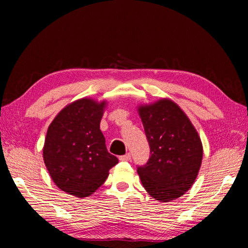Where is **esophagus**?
<instances>
[{"instance_id":"34e87169","label":"esophagus","mask_w":248,"mask_h":248,"mask_svg":"<svg viewBox=\"0 0 248 248\" xmlns=\"http://www.w3.org/2000/svg\"><path fill=\"white\" fill-rule=\"evenodd\" d=\"M120 161H130L131 159V155H130V153H127L124 155H121V156L119 157Z\"/></svg>"}]
</instances>
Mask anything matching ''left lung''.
<instances>
[{
	"mask_svg": "<svg viewBox=\"0 0 248 248\" xmlns=\"http://www.w3.org/2000/svg\"><path fill=\"white\" fill-rule=\"evenodd\" d=\"M150 144V158L138 167L148 194L169 202L189 190L202 162V143L194 124L177 104L162 98L138 107Z\"/></svg>",
	"mask_w": 248,
	"mask_h": 248,
	"instance_id": "left-lung-1",
	"label": "left lung"
}]
</instances>
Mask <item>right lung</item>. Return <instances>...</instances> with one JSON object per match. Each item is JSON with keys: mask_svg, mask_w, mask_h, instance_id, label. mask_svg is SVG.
I'll list each match as a JSON object with an SVG mask.
<instances>
[{"mask_svg": "<svg viewBox=\"0 0 248 248\" xmlns=\"http://www.w3.org/2000/svg\"><path fill=\"white\" fill-rule=\"evenodd\" d=\"M107 102L81 98L62 109L50 124L43 149L53 183L78 198L102 186L118 158L107 151L99 129Z\"/></svg>", "mask_w": 248, "mask_h": 248, "instance_id": "add662e5", "label": "right lung"}]
</instances>
